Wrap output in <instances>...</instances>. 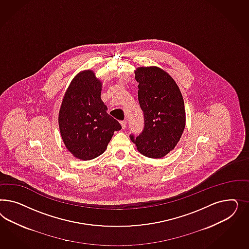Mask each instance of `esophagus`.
<instances>
[{
  "instance_id": "obj_1",
  "label": "esophagus",
  "mask_w": 249,
  "mask_h": 249,
  "mask_svg": "<svg viewBox=\"0 0 249 249\" xmlns=\"http://www.w3.org/2000/svg\"><path fill=\"white\" fill-rule=\"evenodd\" d=\"M121 124L122 128H126V126H127V122L126 121H121Z\"/></svg>"
}]
</instances>
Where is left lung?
Returning <instances> with one entry per match:
<instances>
[{"mask_svg": "<svg viewBox=\"0 0 249 249\" xmlns=\"http://www.w3.org/2000/svg\"><path fill=\"white\" fill-rule=\"evenodd\" d=\"M135 78L144 128L141 135H130V140L144 156L162 158L175 148L185 127L181 90L174 78L158 67L137 68Z\"/></svg>", "mask_w": 249, "mask_h": 249, "instance_id": "8db88e82", "label": "left lung"}]
</instances>
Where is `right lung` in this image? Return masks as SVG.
Here are the masks:
<instances>
[{"label":"right lung","instance_id":"add662e5","mask_svg":"<svg viewBox=\"0 0 249 249\" xmlns=\"http://www.w3.org/2000/svg\"><path fill=\"white\" fill-rule=\"evenodd\" d=\"M102 82L84 70L69 84L58 114L61 137L74 157L89 160L106 151L114 131L121 128L101 100Z\"/></svg>","mask_w":249,"mask_h":249}]
</instances>
